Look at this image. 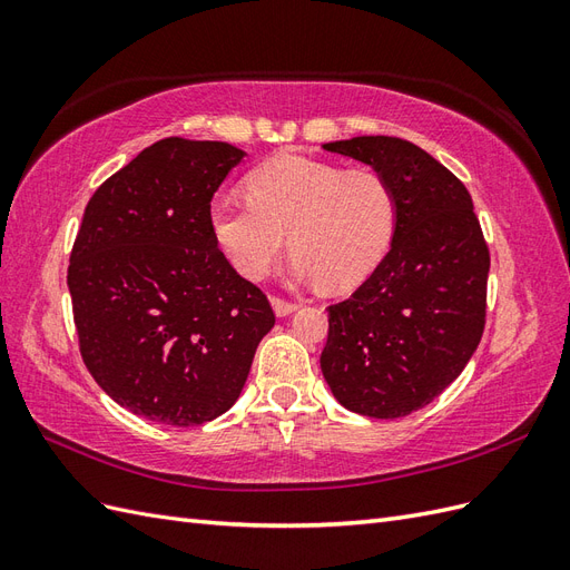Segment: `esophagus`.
Masks as SVG:
<instances>
[{
  "instance_id": "esophagus-1",
  "label": "esophagus",
  "mask_w": 570,
  "mask_h": 570,
  "mask_svg": "<svg viewBox=\"0 0 570 570\" xmlns=\"http://www.w3.org/2000/svg\"><path fill=\"white\" fill-rule=\"evenodd\" d=\"M271 304H273V312L278 316H289L297 308L295 302H287L283 297H271Z\"/></svg>"
}]
</instances>
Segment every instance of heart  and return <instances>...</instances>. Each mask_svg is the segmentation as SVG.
I'll return each instance as SVG.
<instances>
[{
    "label": "heart",
    "instance_id": "1",
    "mask_svg": "<svg viewBox=\"0 0 570 570\" xmlns=\"http://www.w3.org/2000/svg\"><path fill=\"white\" fill-rule=\"evenodd\" d=\"M249 199L214 204L212 226L239 275L262 281L287 247L295 275L327 289L358 285L381 262L396 223L392 185L371 168L283 154L247 176Z\"/></svg>",
    "mask_w": 570,
    "mask_h": 570
}]
</instances>
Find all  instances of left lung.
I'll return each instance as SVG.
<instances>
[{
  "label": "left lung",
  "instance_id": "8db88e82",
  "mask_svg": "<svg viewBox=\"0 0 570 570\" xmlns=\"http://www.w3.org/2000/svg\"><path fill=\"white\" fill-rule=\"evenodd\" d=\"M323 149L373 166L394 189L396 223L371 278L327 306L321 371L344 409L402 419L450 387L478 350L490 249L469 189L421 147L364 135Z\"/></svg>",
  "mask_w": 570,
  "mask_h": 570
}]
</instances>
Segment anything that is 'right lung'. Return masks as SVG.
<instances>
[{
    "mask_svg": "<svg viewBox=\"0 0 570 570\" xmlns=\"http://www.w3.org/2000/svg\"><path fill=\"white\" fill-rule=\"evenodd\" d=\"M243 157L228 142L166 137L85 206L68 264L80 356L147 421L187 428L226 413L275 323L212 226V197Z\"/></svg>",
    "mask_w": 570,
    "mask_h": 570,
    "instance_id": "obj_1",
    "label": "right lung"
}]
</instances>
